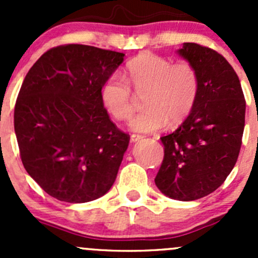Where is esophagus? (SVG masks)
Listing matches in <instances>:
<instances>
[{"label": "esophagus", "mask_w": 258, "mask_h": 258, "mask_svg": "<svg viewBox=\"0 0 258 258\" xmlns=\"http://www.w3.org/2000/svg\"><path fill=\"white\" fill-rule=\"evenodd\" d=\"M142 139H144V136H142V135H136V134L131 135V142H137Z\"/></svg>", "instance_id": "obj_1"}]
</instances>
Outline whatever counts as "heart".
<instances>
[{
	"label": "heart",
	"mask_w": 258,
	"mask_h": 258,
	"mask_svg": "<svg viewBox=\"0 0 258 258\" xmlns=\"http://www.w3.org/2000/svg\"><path fill=\"white\" fill-rule=\"evenodd\" d=\"M145 95L147 110L131 121V128L150 134L183 121L194 108L200 91V76L188 61L173 63L160 54L144 52L126 66V79L113 74L101 88L103 105L114 118L127 121L136 110V97Z\"/></svg>",
	"instance_id": "obj_1"
}]
</instances>
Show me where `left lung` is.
Instances as JSON below:
<instances>
[{
	"label": "left lung",
	"mask_w": 258,
	"mask_h": 258,
	"mask_svg": "<svg viewBox=\"0 0 258 258\" xmlns=\"http://www.w3.org/2000/svg\"><path fill=\"white\" fill-rule=\"evenodd\" d=\"M178 52L196 67L200 91L183 123L161 137L165 155L155 183L171 199L194 201L216 191L235 167L246 100L237 74L222 54L194 42Z\"/></svg>",
	"instance_id": "8db88e82"
}]
</instances>
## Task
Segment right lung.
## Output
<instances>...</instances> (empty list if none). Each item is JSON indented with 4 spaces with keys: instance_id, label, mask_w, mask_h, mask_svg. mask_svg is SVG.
Returning a JSON list of instances; mask_svg holds the SVG:
<instances>
[{
    "instance_id": "1",
    "label": "right lung",
    "mask_w": 258,
    "mask_h": 258,
    "mask_svg": "<svg viewBox=\"0 0 258 258\" xmlns=\"http://www.w3.org/2000/svg\"><path fill=\"white\" fill-rule=\"evenodd\" d=\"M123 56L61 45L45 52L23 80L14 114L21 161L59 201H93L116 179L130 135L111 121L101 88Z\"/></svg>"
}]
</instances>
